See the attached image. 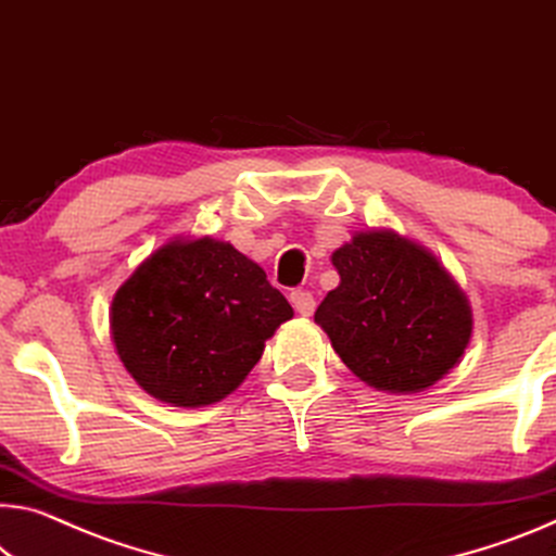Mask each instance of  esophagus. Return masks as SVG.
Here are the masks:
<instances>
[{
    "mask_svg": "<svg viewBox=\"0 0 556 556\" xmlns=\"http://www.w3.org/2000/svg\"><path fill=\"white\" fill-rule=\"evenodd\" d=\"M289 302H292L294 309L302 314V316H312L314 314L316 302H314L312 292H306V289H294V292L289 294Z\"/></svg>",
    "mask_w": 556,
    "mask_h": 556,
    "instance_id": "esophagus-1",
    "label": "esophagus"
}]
</instances>
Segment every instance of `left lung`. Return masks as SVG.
<instances>
[{
    "instance_id": "obj_1",
    "label": "left lung",
    "mask_w": 556,
    "mask_h": 556,
    "mask_svg": "<svg viewBox=\"0 0 556 556\" xmlns=\"http://www.w3.org/2000/svg\"><path fill=\"white\" fill-rule=\"evenodd\" d=\"M339 287L314 321L361 381L418 393L460 364L470 343L468 296L420 244L391 230L356 232L331 254Z\"/></svg>"
}]
</instances>
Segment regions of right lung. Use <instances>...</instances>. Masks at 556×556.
<instances>
[{
	"label": "right lung",
	"instance_id": "add662e5",
	"mask_svg": "<svg viewBox=\"0 0 556 556\" xmlns=\"http://www.w3.org/2000/svg\"><path fill=\"white\" fill-rule=\"evenodd\" d=\"M294 316L260 264L213 237L173 240L123 281L111 333L126 371L180 408L223 401Z\"/></svg>",
	"mask_w": 556,
	"mask_h": 556
}]
</instances>
